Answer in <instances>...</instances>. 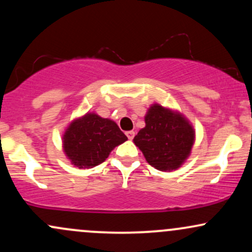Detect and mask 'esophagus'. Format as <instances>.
Here are the masks:
<instances>
[{"label": "esophagus", "mask_w": 252, "mask_h": 252, "mask_svg": "<svg viewBox=\"0 0 252 252\" xmlns=\"http://www.w3.org/2000/svg\"><path fill=\"white\" fill-rule=\"evenodd\" d=\"M126 137L129 138V140H132V138H134V136H135V131L130 130V131H126Z\"/></svg>", "instance_id": "1"}]
</instances>
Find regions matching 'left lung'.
<instances>
[{
	"label": "left lung",
	"mask_w": 252,
	"mask_h": 252,
	"mask_svg": "<svg viewBox=\"0 0 252 252\" xmlns=\"http://www.w3.org/2000/svg\"><path fill=\"white\" fill-rule=\"evenodd\" d=\"M146 126L134 137L150 166L173 170L186 160L194 141L192 126L168 109L155 104L146 115Z\"/></svg>",
	"instance_id": "left-lung-1"
}]
</instances>
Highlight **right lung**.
<instances>
[{"instance_id":"obj_1","label":"right lung","mask_w":252,"mask_h":252,"mask_svg":"<svg viewBox=\"0 0 252 252\" xmlns=\"http://www.w3.org/2000/svg\"><path fill=\"white\" fill-rule=\"evenodd\" d=\"M128 140L112 121L96 114H86L74 121L63 135V150L79 168L104 162L115 147Z\"/></svg>"}]
</instances>
